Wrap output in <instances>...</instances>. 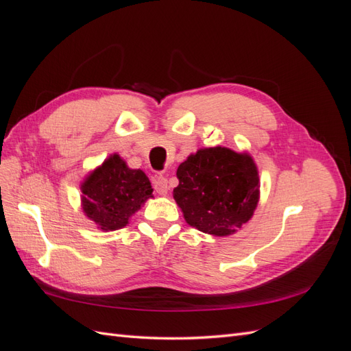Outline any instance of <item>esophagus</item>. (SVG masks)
<instances>
[{
	"mask_svg": "<svg viewBox=\"0 0 351 351\" xmlns=\"http://www.w3.org/2000/svg\"><path fill=\"white\" fill-rule=\"evenodd\" d=\"M154 189H155V192L158 195L165 196L168 193V189H169L168 180L164 178V177H155V180H154Z\"/></svg>",
	"mask_w": 351,
	"mask_h": 351,
	"instance_id": "obj_1",
	"label": "esophagus"
}]
</instances>
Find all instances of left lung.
I'll list each match as a JSON object with an SVG mask.
<instances>
[{
    "label": "left lung",
    "mask_w": 351,
    "mask_h": 351,
    "mask_svg": "<svg viewBox=\"0 0 351 351\" xmlns=\"http://www.w3.org/2000/svg\"><path fill=\"white\" fill-rule=\"evenodd\" d=\"M173 196L190 227L226 237L253 217L259 202V171L247 152L202 147L177 168Z\"/></svg>",
    "instance_id": "8db88e82"
}]
</instances>
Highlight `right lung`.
I'll list each match as a JSON object with an SVG mask.
<instances>
[{"mask_svg":"<svg viewBox=\"0 0 351 351\" xmlns=\"http://www.w3.org/2000/svg\"><path fill=\"white\" fill-rule=\"evenodd\" d=\"M80 190L83 214L102 231L125 227L145 202L154 197L149 178L142 169L129 168L119 154L92 169Z\"/></svg>","mask_w":351,"mask_h":351,"instance_id":"right-lung-1","label":"right lung"}]
</instances>
